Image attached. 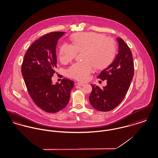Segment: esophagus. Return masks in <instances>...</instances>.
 <instances>
[{
  "label": "esophagus",
  "mask_w": 158,
  "mask_h": 158,
  "mask_svg": "<svg viewBox=\"0 0 158 158\" xmlns=\"http://www.w3.org/2000/svg\"><path fill=\"white\" fill-rule=\"evenodd\" d=\"M76 84L80 87H82L84 85V83H82V82H77Z\"/></svg>",
  "instance_id": "obj_1"
}]
</instances>
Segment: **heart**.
<instances>
[{"label":"heart","mask_w":158,"mask_h":158,"mask_svg":"<svg viewBox=\"0 0 158 158\" xmlns=\"http://www.w3.org/2000/svg\"><path fill=\"white\" fill-rule=\"evenodd\" d=\"M71 45L64 43L59 47V60L63 64L73 60L77 53H82V62L73 64L67 70V75L74 79L85 81L93 71L107 67L114 59L117 52L115 40L110 37L94 32L73 34Z\"/></svg>","instance_id":"heart-1"}]
</instances>
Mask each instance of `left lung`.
<instances>
[{
  "label": "left lung",
  "mask_w": 158,
  "mask_h": 158,
  "mask_svg": "<svg viewBox=\"0 0 158 158\" xmlns=\"http://www.w3.org/2000/svg\"><path fill=\"white\" fill-rule=\"evenodd\" d=\"M119 53L113 62L97 78L106 80V85L100 88L91 85L89 96L91 106L100 111H109L119 105L124 99L134 75L132 53L123 39L118 37Z\"/></svg>",
  "instance_id": "1"
}]
</instances>
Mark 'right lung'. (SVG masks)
Returning <instances> with one entry per match:
<instances>
[{
	"label": "right lung",
	"mask_w": 158,
	"mask_h": 158,
	"mask_svg": "<svg viewBox=\"0 0 158 158\" xmlns=\"http://www.w3.org/2000/svg\"><path fill=\"white\" fill-rule=\"evenodd\" d=\"M64 33L51 32L36 40L27 51L21 66L30 97L38 107L50 113H57L67 105L74 87V82L67 78L56 84L52 80L57 67L56 45Z\"/></svg>",
	"instance_id": "right-lung-1"
}]
</instances>
